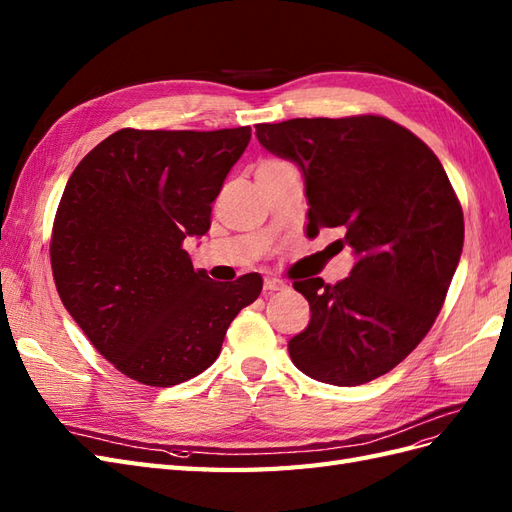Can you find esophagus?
<instances>
[{
  "mask_svg": "<svg viewBox=\"0 0 512 512\" xmlns=\"http://www.w3.org/2000/svg\"><path fill=\"white\" fill-rule=\"evenodd\" d=\"M282 288H286V284L278 278H267L265 280V290H269V293H275V290H282Z\"/></svg>",
  "mask_w": 512,
  "mask_h": 512,
  "instance_id": "34e87169",
  "label": "esophagus"
}]
</instances>
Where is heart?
<instances>
[{"label":"heart","instance_id":"heart-1","mask_svg":"<svg viewBox=\"0 0 512 512\" xmlns=\"http://www.w3.org/2000/svg\"><path fill=\"white\" fill-rule=\"evenodd\" d=\"M273 161H278V159H267V161H262V163H273Z\"/></svg>","mask_w":512,"mask_h":512}]
</instances>
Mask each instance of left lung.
Returning a JSON list of instances; mask_svg holds the SVG:
<instances>
[{
    "instance_id": "obj_1",
    "label": "left lung",
    "mask_w": 512,
    "mask_h": 512,
    "mask_svg": "<svg viewBox=\"0 0 512 512\" xmlns=\"http://www.w3.org/2000/svg\"><path fill=\"white\" fill-rule=\"evenodd\" d=\"M256 137L301 168L308 237L340 228L357 254L336 284L293 282L312 316L290 338V359L331 385L385 375L433 327L463 252V209L444 165L418 135L375 114L265 122Z\"/></svg>"
}]
</instances>
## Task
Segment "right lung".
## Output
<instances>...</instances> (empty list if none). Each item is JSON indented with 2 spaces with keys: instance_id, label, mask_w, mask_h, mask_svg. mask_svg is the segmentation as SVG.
Instances as JSON below:
<instances>
[{
  "instance_id": "obj_1",
  "label": "right lung",
  "mask_w": 512,
  "mask_h": 512,
  "mask_svg": "<svg viewBox=\"0 0 512 512\" xmlns=\"http://www.w3.org/2000/svg\"><path fill=\"white\" fill-rule=\"evenodd\" d=\"M252 129H120L79 161L51 230L55 288L92 347L129 379L170 388L200 375L262 278L213 282L187 237L211 226L213 200Z\"/></svg>"
}]
</instances>
